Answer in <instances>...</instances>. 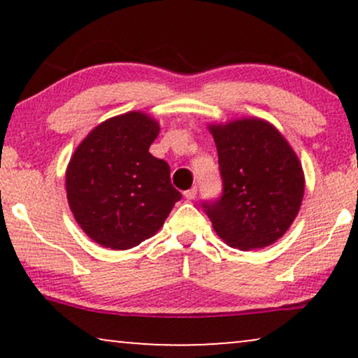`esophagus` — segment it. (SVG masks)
Here are the masks:
<instances>
[{
    "label": "esophagus",
    "instance_id": "34e87169",
    "mask_svg": "<svg viewBox=\"0 0 358 358\" xmlns=\"http://www.w3.org/2000/svg\"><path fill=\"white\" fill-rule=\"evenodd\" d=\"M195 195H197V187H195V185H194V187H190L189 190H185V192H184V197L189 199V200L195 199Z\"/></svg>",
    "mask_w": 358,
    "mask_h": 358
}]
</instances>
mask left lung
I'll return each mask as SVG.
<instances>
[{"label": "left lung", "mask_w": 358, "mask_h": 358, "mask_svg": "<svg viewBox=\"0 0 358 358\" xmlns=\"http://www.w3.org/2000/svg\"><path fill=\"white\" fill-rule=\"evenodd\" d=\"M222 195L202 207L213 229L231 248L261 249L290 228L305 194L295 151L275 127L261 119L212 125Z\"/></svg>", "instance_id": "8db88e82"}]
</instances>
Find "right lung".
Listing matches in <instances>:
<instances>
[{
	"label": "right lung",
	"mask_w": 358,
	"mask_h": 358,
	"mask_svg": "<svg viewBox=\"0 0 358 358\" xmlns=\"http://www.w3.org/2000/svg\"><path fill=\"white\" fill-rule=\"evenodd\" d=\"M159 125L127 112L97 125L66 169V197L75 220L92 241L124 251L163 227L180 192L169 164L150 153Z\"/></svg>",
	"instance_id": "right-lung-1"
}]
</instances>
